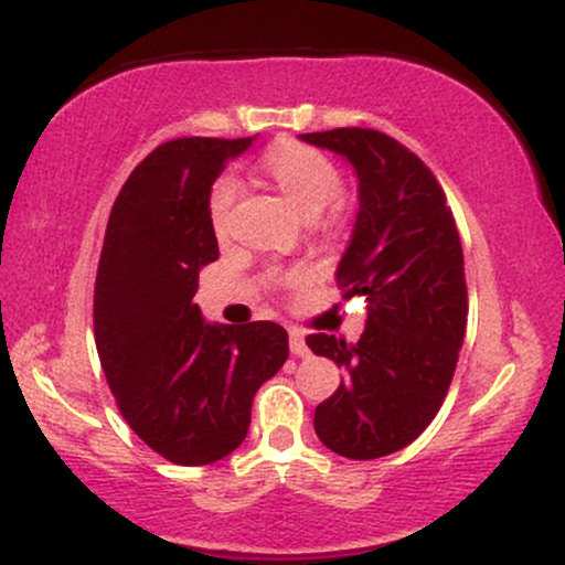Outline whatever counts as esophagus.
I'll return each instance as SVG.
<instances>
[{"instance_id": "obj_1", "label": "esophagus", "mask_w": 565, "mask_h": 565, "mask_svg": "<svg viewBox=\"0 0 565 565\" xmlns=\"http://www.w3.org/2000/svg\"><path fill=\"white\" fill-rule=\"evenodd\" d=\"M289 350L291 355H308V342H305V334L300 332V329H289Z\"/></svg>"}]
</instances>
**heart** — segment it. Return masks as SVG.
Returning <instances> with one entry per match:
<instances>
[{
	"label": "heart",
	"mask_w": 565,
	"mask_h": 565,
	"mask_svg": "<svg viewBox=\"0 0 565 565\" xmlns=\"http://www.w3.org/2000/svg\"><path fill=\"white\" fill-rule=\"evenodd\" d=\"M263 167L302 217H319L340 196L342 180L337 167L321 151L302 146V142H278L265 153ZM236 196L238 180L233 174H220L212 183L206 206H210V220L215 231H223V225L228 223Z\"/></svg>",
	"instance_id": "heart-1"
}]
</instances>
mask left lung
Listing matches in <instances>:
<instances>
[{
  "label": "left lung",
  "mask_w": 565,
  "mask_h": 565,
  "mask_svg": "<svg viewBox=\"0 0 565 565\" xmlns=\"http://www.w3.org/2000/svg\"><path fill=\"white\" fill-rule=\"evenodd\" d=\"M353 167L359 212L334 278L342 297L366 295L355 345L310 334L316 355L345 380L316 406V436L348 459H377L412 444L444 404L468 323L465 257L433 172L377 129L300 135Z\"/></svg>",
  "instance_id": "obj_1"
}]
</instances>
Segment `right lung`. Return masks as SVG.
Segmentation results:
<instances>
[{"instance_id":"add662e5","label":"right lung","mask_w":565,"mask_h":565,"mask_svg":"<svg viewBox=\"0 0 565 565\" xmlns=\"http://www.w3.org/2000/svg\"><path fill=\"white\" fill-rule=\"evenodd\" d=\"M255 138H180L135 167L114 201L95 281V345L121 417L153 451L196 468L228 457L252 398L289 355L287 329L210 323L193 302L217 260L210 191Z\"/></svg>"}]
</instances>
